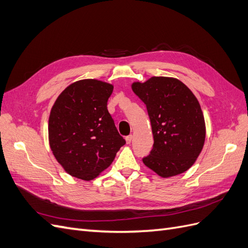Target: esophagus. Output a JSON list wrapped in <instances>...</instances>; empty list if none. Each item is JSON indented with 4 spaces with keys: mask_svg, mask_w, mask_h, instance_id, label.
<instances>
[{
    "mask_svg": "<svg viewBox=\"0 0 248 248\" xmlns=\"http://www.w3.org/2000/svg\"><path fill=\"white\" fill-rule=\"evenodd\" d=\"M132 139H133V137L131 136V134H130V136H128V137H126V138H125V140H126V142H127V144H130L131 140H132Z\"/></svg>",
    "mask_w": 248,
    "mask_h": 248,
    "instance_id": "1",
    "label": "esophagus"
}]
</instances>
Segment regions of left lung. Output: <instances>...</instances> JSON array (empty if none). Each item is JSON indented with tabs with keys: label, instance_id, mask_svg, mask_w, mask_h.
<instances>
[{
	"label": "left lung",
	"instance_id": "1",
	"mask_svg": "<svg viewBox=\"0 0 248 248\" xmlns=\"http://www.w3.org/2000/svg\"><path fill=\"white\" fill-rule=\"evenodd\" d=\"M131 88L146 104L154 138L152 151L142 162L162 178L182 174L196 162L206 139L197 97L174 78L152 77Z\"/></svg>",
	"mask_w": 248,
	"mask_h": 248
}]
</instances>
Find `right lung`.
Here are the masks:
<instances>
[{
    "label": "right lung",
    "instance_id": "obj_1",
    "mask_svg": "<svg viewBox=\"0 0 248 248\" xmlns=\"http://www.w3.org/2000/svg\"><path fill=\"white\" fill-rule=\"evenodd\" d=\"M112 90L106 81L80 79L67 87L51 108L49 147L72 177L85 181L98 177L126 142L108 110Z\"/></svg>",
    "mask_w": 248,
    "mask_h": 248
}]
</instances>
